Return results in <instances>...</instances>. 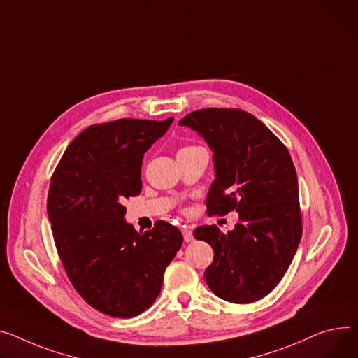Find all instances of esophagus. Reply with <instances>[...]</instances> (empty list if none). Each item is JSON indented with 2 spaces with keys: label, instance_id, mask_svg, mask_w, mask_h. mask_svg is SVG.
Here are the masks:
<instances>
[{
  "label": "esophagus",
  "instance_id": "esophagus-1",
  "mask_svg": "<svg viewBox=\"0 0 358 358\" xmlns=\"http://www.w3.org/2000/svg\"><path fill=\"white\" fill-rule=\"evenodd\" d=\"M182 236H184V242H192L193 239H194V237H193V231L192 230H189V229H184L182 230Z\"/></svg>",
  "mask_w": 358,
  "mask_h": 358
}]
</instances>
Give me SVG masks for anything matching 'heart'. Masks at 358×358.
I'll list each match as a JSON object with an SVG mask.
<instances>
[{
    "label": "heart",
    "instance_id": "heart-1",
    "mask_svg": "<svg viewBox=\"0 0 358 358\" xmlns=\"http://www.w3.org/2000/svg\"><path fill=\"white\" fill-rule=\"evenodd\" d=\"M187 148H188V147H187Z\"/></svg>",
    "mask_w": 358,
    "mask_h": 358
}]
</instances>
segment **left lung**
Returning a JSON list of instances; mask_svg holds the SVG:
<instances>
[{
	"mask_svg": "<svg viewBox=\"0 0 358 358\" xmlns=\"http://www.w3.org/2000/svg\"><path fill=\"white\" fill-rule=\"evenodd\" d=\"M178 125L196 131L213 151L216 180L207 213H239L227 234L214 224L194 230L214 250L204 272L208 288L233 303L266 296L288 271L302 236L298 178L287 147L241 109L194 110Z\"/></svg>",
	"mask_w": 358,
	"mask_h": 358,
	"instance_id": "8db88e82",
	"label": "left lung"
}]
</instances>
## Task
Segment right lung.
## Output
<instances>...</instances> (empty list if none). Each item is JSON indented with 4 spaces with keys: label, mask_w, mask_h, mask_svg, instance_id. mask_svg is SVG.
Here are the masks:
<instances>
[{
    "label": "right lung",
    "mask_w": 358,
    "mask_h": 358,
    "mask_svg": "<svg viewBox=\"0 0 358 358\" xmlns=\"http://www.w3.org/2000/svg\"><path fill=\"white\" fill-rule=\"evenodd\" d=\"M173 121L92 125L70 142L50 181L47 213L64 271L79 295L110 317L150 308L182 245L181 231L162 220L138 233L122 206L141 193L142 158Z\"/></svg>",
    "instance_id": "add662e5"
}]
</instances>
